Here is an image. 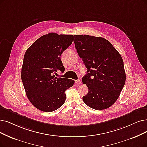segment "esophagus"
<instances>
[{
	"label": "esophagus",
	"instance_id": "1",
	"mask_svg": "<svg viewBox=\"0 0 147 147\" xmlns=\"http://www.w3.org/2000/svg\"><path fill=\"white\" fill-rule=\"evenodd\" d=\"M75 84L77 86L80 85L81 84V81L80 80H75Z\"/></svg>",
	"mask_w": 147,
	"mask_h": 147
}]
</instances>
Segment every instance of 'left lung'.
Here are the masks:
<instances>
[{
    "label": "left lung",
    "instance_id": "obj_1",
    "mask_svg": "<svg viewBox=\"0 0 147 147\" xmlns=\"http://www.w3.org/2000/svg\"><path fill=\"white\" fill-rule=\"evenodd\" d=\"M75 48L87 69L82 82L88 93L83 97L88 106L98 110L110 107L120 95L126 75L121 55L102 37L74 36Z\"/></svg>",
    "mask_w": 147,
    "mask_h": 147
}]
</instances>
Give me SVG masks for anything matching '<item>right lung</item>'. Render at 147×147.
Segmentation results:
<instances>
[{
    "label": "right lung",
    "mask_w": 147,
    "mask_h": 147,
    "mask_svg": "<svg viewBox=\"0 0 147 147\" xmlns=\"http://www.w3.org/2000/svg\"><path fill=\"white\" fill-rule=\"evenodd\" d=\"M72 41V35L51 32L37 39L25 52L22 81L29 101L41 111L51 112L60 108L66 101V90L75 83L55 76L58 70H65L60 57Z\"/></svg>",
    "instance_id": "1"
}]
</instances>
